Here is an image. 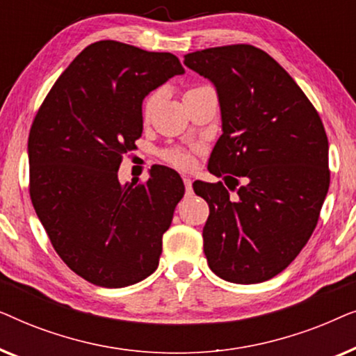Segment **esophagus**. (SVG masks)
I'll use <instances>...</instances> for the list:
<instances>
[{
  "instance_id": "obj_1",
  "label": "esophagus",
  "mask_w": 356,
  "mask_h": 356,
  "mask_svg": "<svg viewBox=\"0 0 356 356\" xmlns=\"http://www.w3.org/2000/svg\"><path fill=\"white\" fill-rule=\"evenodd\" d=\"M183 183H184V189H186V196H191V194H193V181L188 177H183Z\"/></svg>"
}]
</instances>
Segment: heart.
<instances>
[{
  "label": "heart",
  "mask_w": 356,
  "mask_h": 356,
  "mask_svg": "<svg viewBox=\"0 0 356 356\" xmlns=\"http://www.w3.org/2000/svg\"><path fill=\"white\" fill-rule=\"evenodd\" d=\"M154 102L155 95L147 97V100H145L144 104V113H149L150 108L154 106ZM167 157L170 162L178 165V167H189V165H191V154L186 152V150H172V152H168Z\"/></svg>",
  "instance_id": "b5f03b06"
}]
</instances>
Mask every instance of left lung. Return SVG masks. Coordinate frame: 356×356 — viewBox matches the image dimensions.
Masks as SVG:
<instances>
[{
    "label": "left lung",
    "instance_id": "left-lung-1",
    "mask_svg": "<svg viewBox=\"0 0 356 356\" xmlns=\"http://www.w3.org/2000/svg\"><path fill=\"white\" fill-rule=\"evenodd\" d=\"M184 65L212 82L220 105L222 136L209 172H228L223 179L238 186L230 197L222 183L193 184L211 209L202 230L207 264L233 284L266 282L300 254L327 196L323 121L289 72L259 48H207L188 53Z\"/></svg>",
    "mask_w": 356,
    "mask_h": 356
}]
</instances>
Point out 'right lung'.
<instances>
[{
	"label": "right lung",
	"mask_w": 356,
	"mask_h": 356,
	"mask_svg": "<svg viewBox=\"0 0 356 356\" xmlns=\"http://www.w3.org/2000/svg\"><path fill=\"white\" fill-rule=\"evenodd\" d=\"M179 74L172 53L95 42L58 77L33 120V209L65 264L90 284L121 289L157 269L184 184L167 167L150 170L145 184H121L118 168L143 134L144 99Z\"/></svg>",
	"instance_id": "1"
}]
</instances>
